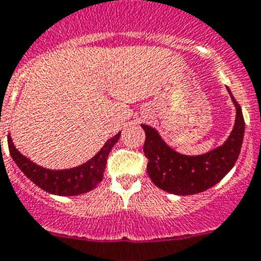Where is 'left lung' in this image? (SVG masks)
<instances>
[{"instance_id": "obj_1", "label": "left lung", "mask_w": 261, "mask_h": 261, "mask_svg": "<svg viewBox=\"0 0 261 261\" xmlns=\"http://www.w3.org/2000/svg\"><path fill=\"white\" fill-rule=\"evenodd\" d=\"M228 92L236 106V121L228 140L202 155H184L169 147L152 126L142 124L146 133L143 152L147 158V173L162 190L176 195L198 194L225 177L240 156L245 135V119L238 102Z\"/></svg>"}]
</instances>
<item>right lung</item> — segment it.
I'll return each mask as SVG.
<instances>
[{"label":"right lung","mask_w":261,"mask_h":261,"mask_svg":"<svg viewBox=\"0 0 261 261\" xmlns=\"http://www.w3.org/2000/svg\"><path fill=\"white\" fill-rule=\"evenodd\" d=\"M120 138V132L110 138L99 151L87 163L70 169H47L31 162L27 156L18 151L14 146L10 135L7 136L9 150L13 160L20 171L32 181L35 185L47 191L50 194L61 197H73L93 190L103 178L107 156L114 145Z\"/></svg>","instance_id":"obj_1"}]
</instances>
